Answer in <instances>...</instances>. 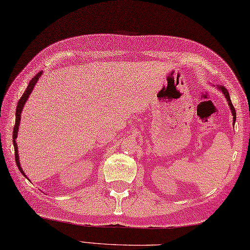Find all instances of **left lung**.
<instances>
[{
  "mask_svg": "<svg viewBox=\"0 0 250 250\" xmlns=\"http://www.w3.org/2000/svg\"><path fill=\"white\" fill-rule=\"evenodd\" d=\"M218 89L220 90V91H221L222 93H224L225 98H226L227 101H228V104H229V107H230V109H231V113H232V116H233V125H234V122H235V120H236V113H235L234 106H233V104H232V102H231L230 94H229V92H228V90H227L224 86H218Z\"/></svg>",
  "mask_w": 250,
  "mask_h": 250,
  "instance_id": "obj_1",
  "label": "left lung"
}]
</instances>
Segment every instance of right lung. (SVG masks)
<instances>
[{
    "mask_svg": "<svg viewBox=\"0 0 250 250\" xmlns=\"http://www.w3.org/2000/svg\"><path fill=\"white\" fill-rule=\"evenodd\" d=\"M42 73L43 72H39L36 74V75L31 79L30 83H29V86L26 87L24 93L22 94V97L20 98L18 105H17V108H16V121H15V126H14V131H13V143H14V147H15V160L16 163H17V167L19 168V171L22 173L23 176L25 178H28L25 176L24 172L22 171V168L20 167V162H19V155H18V147H17V143H16V139H17V135H18V129H19V125H20V119H21V111L23 109V106L26 102V100L29 99V95L31 94L32 90H33L35 83L39 81V78L42 76ZM29 179V178H28Z\"/></svg>",
    "mask_w": 250,
    "mask_h": 250,
    "instance_id": "add662e5",
    "label": "right lung"
}]
</instances>
